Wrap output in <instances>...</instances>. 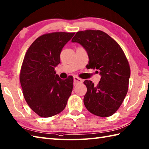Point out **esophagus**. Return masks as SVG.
<instances>
[{
    "label": "esophagus",
    "instance_id": "1",
    "mask_svg": "<svg viewBox=\"0 0 149 149\" xmlns=\"http://www.w3.org/2000/svg\"><path fill=\"white\" fill-rule=\"evenodd\" d=\"M74 84H77V83H81L82 82H83V79H81V78L78 77H74Z\"/></svg>",
    "mask_w": 149,
    "mask_h": 149
}]
</instances>
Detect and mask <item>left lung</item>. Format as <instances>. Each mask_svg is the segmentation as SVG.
<instances>
[{
	"label": "left lung",
	"instance_id": "left-lung-1",
	"mask_svg": "<svg viewBox=\"0 0 149 149\" xmlns=\"http://www.w3.org/2000/svg\"><path fill=\"white\" fill-rule=\"evenodd\" d=\"M72 42L84 47L89 58L87 68L97 69L101 76L96 86L91 81H84L87 88L84 97L85 107L95 115H113L127 93L131 75L130 66L123 50L115 40L99 30L79 31Z\"/></svg>",
	"mask_w": 149,
	"mask_h": 149
}]
</instances>
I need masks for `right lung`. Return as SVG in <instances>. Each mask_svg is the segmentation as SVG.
Here are the masks:
<instances>
[{
  "label": "right lung",
  "mask_w": 149,
  "mask_h": 149,
  "mask_svg": "<svg viewBox=\"0 0 149 149\" xmlns=\"http://www.w3.org/2000/svg\"><path fill=\"white\" fill-rule=\"evenodd\" d=\"M74 33L43 34L28 49L22 63L20 81L26 102L34 112L44 118L54 116L65 108L71 95L74 78L63 80L56 74L60 54Z\"/></svg>",
  "instance_id": "right-lung-1"
}]
</instances>
